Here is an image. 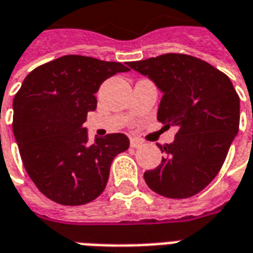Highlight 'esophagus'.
I'll return each instance as SVG.
<instances>
[{
    "mask_svg": "<svg viewBox=\"0 0 253 253\" xmlns=\"http://www.w3.org/2000/svg\"><path fill=\"white\" fill-rule=\"evenodd\" d=\"M130 145H131V148H141L143 145L142 141H139V139H137V138H132L131 141H130Z\"/></svg>",
    "mask_w": 253,
    "mask_h": 253,
    "instance_id": "1",
    "label": "esophagus"
}]
</instances>
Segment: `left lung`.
<instances>
[{
    "label": "left lung",
    "instance_id": "8db88e82",
    "mask_svg": "<svg viewBox=\"0 0 253 253\" xmlns=\"http://www.w3.org/2000/svg\"><path fill=\"white\" fill-rule=\"evenodd\" d=\"M128 66L163 92L157 119L177 126L156 169L143 173L150 190L184 199L206 188L221 169L239 132L240 97L226 74L186 54H164Z\"/></svg>",
    "mask_w": 253,
    "mask_h": 253
}]
</instances>
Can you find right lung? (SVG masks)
Segmentation results:
<instances>
[{
    "instance_id": "right-lung-1",
    "label": "right lung",
    "mask_w": 253,
    "mask_h": 253,
    "mask_svg": "<svg viewBox=\"0 0 253 253\" xmlns=\"http://www.w3.org/2000/svg\"><path fill=\"white\" fill-rule=\"evenodd\" d=\"M130 69L121 62L65 55L36 67L13 99V134L31 180L65 206L89 203L104 191L112 160L130 146L125 134L89 142L83 127L107 78Z\"/></svg>"
}]
</instances>
